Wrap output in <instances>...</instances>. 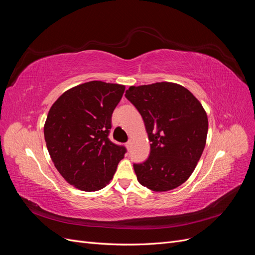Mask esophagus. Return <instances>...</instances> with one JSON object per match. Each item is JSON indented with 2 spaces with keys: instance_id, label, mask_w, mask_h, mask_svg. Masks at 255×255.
Segmentation results:
<instances>
[{
  "instance_id": "1",
  "label": "esophagus",
  "mask_w": 255,
  "mask_h": 255,
  "mask_svg": "<svg viewBox=\"0 0 255 255\" xmlns=\"http://www.w3.org/2000/svg\"><path fill=\"white\" fill-rule=\"evenodd\" d=\"M130 144H132V143H130V141H128V142L126 143V146L128 148V150L130 148Z\"/></svg>"
}]
</instances>
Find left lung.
Masks as SVG:
<instances>
[{"instance_id": "obj_1", "label": "left lung", "mask_w": 255, "mask_h": 255, "mask_svg": "<svg viewBox=\"0 0 255 255\" xmlns=\"http://www.w3.org/2000/svg\"><path fill=\"white\" fill-rule=\"evenodd\" d=\"M126 98L139 112L150 155L134 164L137 180L153 191L179 187L194 172L204 150L208 121L196 97L174 83L130 86Z\"/></svg>"}]
</instances>
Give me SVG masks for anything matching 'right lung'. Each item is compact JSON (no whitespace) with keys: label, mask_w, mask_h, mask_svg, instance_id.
Wrapping results in <instances>:
<instances>
[{"label":"right lung","mask_w":255,"mask_h":255,"mask_svg":"<svg viewBox=\"0 0 255 255\" xmlns=\"http://www.w3.org/2000/svg\"><path fill=\"white\" fill-rule=\"evenodd\" d=\"M126 87L92 81L64 92L44 123V139L61 176L84 191L102 189L113 179L126 146L112 142V115Z\"/></svg>","instance_id":"1"}]
</instances>
